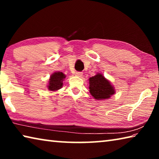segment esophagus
Instances as JSON below:
<instances>
[{
  "mask_svg": "<svg viewBox=\"0 0 159 159\" xmlns=\"http://www.w3.org/2000/svg\"><path fill=\"white\" fill-rule=\"evenodd\" d=\"M76 75L78 76H81L83 75V72H80V71H77L76 72Z\"/></svg>",
  "mask_w": 159,
  "mask_h": 159,
  "instance_id": "34e87169",
  "label": "esophagus"
}]
</instances>
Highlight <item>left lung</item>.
<instances>
[{"mask_svg": "<svg viewBox=\"0 0 159 159\" xmlns=\"http://www.w3.org/2000/svg\"><path fill=\"white\" fill-rule=\"evenodd\" d=\"M89 84L90 93L96 99H109L115 93L114 87L101 74L90 78Z\"/></svg>", "mask_w": 159, "mask_h": 159, "instance_id": "obj_1", "label": "left lung"}]
</instances>
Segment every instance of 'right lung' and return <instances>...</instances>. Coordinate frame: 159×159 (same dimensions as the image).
<instances>
[{
    "label": "right lung",
    "instance_id": "add662e5",
    "mask_svg": "<svg viewBox=\"0 0 159 159\" xmlns=\"http://www.w3.org/2000/svg\"><path fill=\"white\" fill-rule=\"evenodd\" d=\"M65 75L62 72H55L51 75L50 79H49L48 88L50 91H55L62 87L63 80L65 79Z\"/></svg>",
    "mask_w": 159,
    "mask_h": 159
}]
</instances>
